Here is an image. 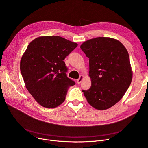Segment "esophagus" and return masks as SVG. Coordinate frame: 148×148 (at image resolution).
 Instances as JSON below:
<instances>
[{"label": "esophagus", "mask_w": 148, "mask_h": 148, "mask_svg": "<svg viewBox=\"0 0 148 148\" xmlns=\"http://www.w3.org/2000/svg\"><path fill=\"white\" fill-rule=\"evenodd\" d=\"M83 78H84V77H83V75H80L79 78L77 80V83H78V84H80V83H81V82H82V80L83 79Z\"/></svg>", "instance_id": "1"}]
</instances>
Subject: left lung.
Masks as SVG:
<instances>
[{"mask_svg": "<svg viewBox=\"0 0 148 148\" xmlns=\"http://www.w3.org/2000/svg\"><path fill=\"white\" fill-rule=\"evenodd\" d=\"M82 50L88 57L91 86L83 90L88 102L97 110L112 107L131 84L133 73L127 49L118 40L98 37L84 42Z\"/></svg>", "mask_w": 148, "mask_h": 148, "instance_id": "1", "label": "left lung"}]
</instances>
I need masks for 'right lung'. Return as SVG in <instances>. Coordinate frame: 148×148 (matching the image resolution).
<instances>
[{
	"label": "right lung",
	"mask_w": 148,
	"mask_h": 148,
	"mask_svg": "<svg viewBox=\"0 0 148 148\" xmlns=\"http://www.w3.org/2000/svg\"><path fill=\"white\" fill-rule=\"evenodd\" d=\"M78 44L60 36H41L28 46L20 61L25 86L39 104L55 108L75 82L66 77L65 58Z\"/></svg>",
	"instance_id": "1"
}]
</instances>
